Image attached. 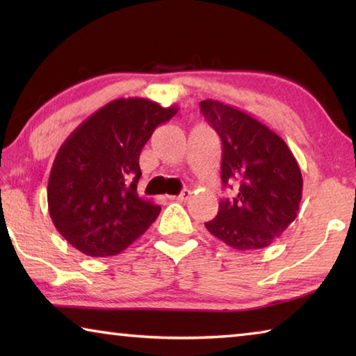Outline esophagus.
<instances>
[{"label":"esophagus","mask_w":356,"mask_h":356,"mask_svg":"<svg viewBox=\"0 0 356 356\" xmlns=\"http://www.w3.org/2000/svg\"><path fill=\"white\" fill-rule=\"evenodd\" d=\"M190 196H191V191L190 190H184L177 196H170V200L171 201H186V200H190Z\"/></svg>","instance_id":"34e87169"}]
</instances>
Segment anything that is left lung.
<instances>
[{"label": "left lung", "mask_w": 356, "mask_h": 356, "mask_svg": "<svg viewBox=\"0 0 356 356\" xmlns=\"http://www.w3.org/2000/svg\"><path fill=\"white\" fill-rule=\"evenodd\" d=\"M200 105L221 138L222 185L238 184V195L220 202L207 231L234 250L267 248L297 218L303 191L297 160L286 141L251 114L213 99Z\"/></svg>", "instance_id": "8db88e82"}]
</instances>
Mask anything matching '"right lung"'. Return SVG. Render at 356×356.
Segmentation results:
<instances>
[{"instance_id": "obj_1", "label": "right lung", "mask_w": 356, "mask_h": 356, "mask_svg": "<svg viewBox=\"0 0 356 356\" xmlns=\"http://www.w3.org/2000/svg\"><path fill=\"white\" fill-rule=\"evenodd\" d=\"M177 111L149 99H116L63 143L47 200L53 225L74 248L92 257L116 256L156 220L161 207L136 191L140 154L156 125Z\"/></svg>"}]
</instances>
